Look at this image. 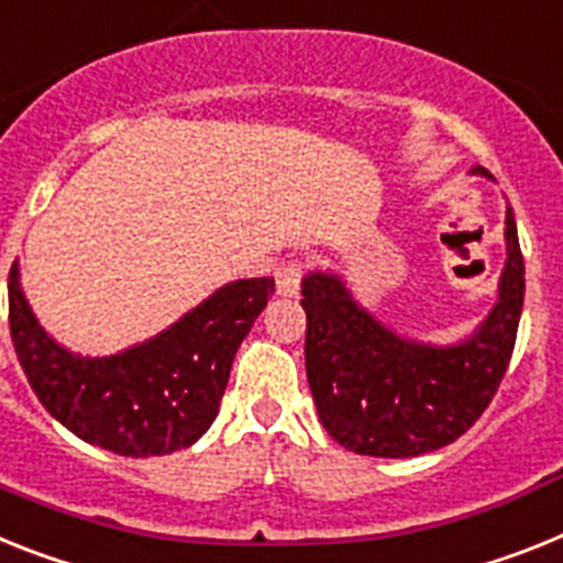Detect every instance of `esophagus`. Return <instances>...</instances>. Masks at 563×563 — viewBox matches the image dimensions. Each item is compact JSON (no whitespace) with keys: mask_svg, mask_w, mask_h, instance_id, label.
Instances as JSON below:
<instances>
[{"mask_svg":"<svg viewBox=\"0 0 563 563\" xmlns=\"http://www.w3.org/2000/svg\"><path fill=\"white\" fill-rule=\"evenodd\" d=\"M274 277H277V291L283 297H295L300 291V280H303V263L297 257L283 260L280 266L274 268Z\"/></svg>","mask_w":563,"mask_h":563,"instance_id":"obj_1","label":"esophagus"}]
</instances>
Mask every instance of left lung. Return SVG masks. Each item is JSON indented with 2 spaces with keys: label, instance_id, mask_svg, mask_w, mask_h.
<instances>
[{
  "label": "left lung",
  "instance_id": "obj_1",
  "mask_svg": "<svg viewBox=\"0 0 563 563\" xmlns=\"http://www.w3.org/2000/svg\"><path fill=\"white\" fill-rule=\"evenodd\" d=\"M472 174L489 177L475 165ZM507 266L498 303L457 346L415 343L361 309L338 274L303 277L306 375L320 423L340 446L415 457L457 441L495 398L523 306V254L507 209Z\"/></svg>",
  "mask_w": 563,
  "mask_h": 563
}]
</instances>
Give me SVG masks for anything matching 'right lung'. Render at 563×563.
<instances>
[{
	"label": "right lung",
	"mask_w": 563,
	"mask_h": 563,
	"mask_svg": "<svg viewBox=\"0 0 563 563\" xmlns=\"http://www.w3.org/2000/svg\"><path fill=\"white\" fill-rule=\"evenodd\" d=\"M272 295V277L234 280L140 346L79 357L33 318L16 263L8 277L13 349L40 404L85 443L125 457L191 446L214 423L231 361Z\"/></svg>",
	"instance_id": "obj_1"
}]
</instances>
